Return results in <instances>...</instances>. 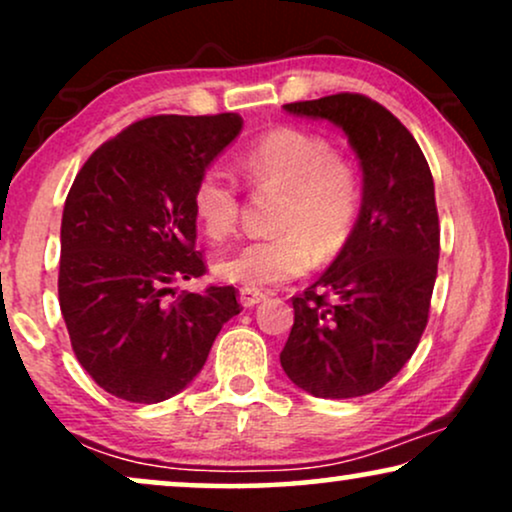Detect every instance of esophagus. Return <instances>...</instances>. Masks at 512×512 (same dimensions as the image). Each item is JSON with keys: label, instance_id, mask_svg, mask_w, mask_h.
I'll list each match as a JSON object with an SVG mask.
<instances>
[{"label": "esophagus", "instance_id": "obj_1", "mask_svg": "<svg viewBox=\"0 0 512 512\" xmlns=\"http://www.w3.org/2000/svg\"><path fill=\"white\" fill-rule=\"evenodd\" d=\"M265 300V293H261V291H251V289H242L240 291V303L247 307H256L258 303H263Z\"/></svg>", "mask_w": 512, "mask_h": 512}]
</instances>
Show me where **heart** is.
Instances as JSON below:
<instances>
[{
    "label": "heart",
    "instance_id": "b5f03b06",
    "mask_svg": "<svg viewBox=\"0 0 512 512\" xmlns=\"http://www.w3.org/2000/svg\"><path fill=\"white\" fill-rule=\"evenodd\" d=\"M240 167L256 186L284 188L275 221L282 233L249 240L221 256L214 265L221 279L251 291L270 289L303 277L317 249L333 256L345 247L361 212V181L324 137L291 125L275 128L242 151ZM191 212L209 240L221 242L235 230L240 195L221 165H207L198 174Z\"/></svg>",
    "mask_w": 512,
    "mask_h": 512
}]
</instances>
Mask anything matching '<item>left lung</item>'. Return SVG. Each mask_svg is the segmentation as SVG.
<instances>
[{
	"label": "left lung",
	"instance_id": "1",
	"mask_svg": "<svg viewBox=\"0 0 512 512\" xmlns=\"http://www.w3.org/2000/svg\"><path fill=\"white\" fill-rule=\"evenodd\" d=\"M347 135L363 172L361 212L317 282L293 296L284 373L317 398H356L396 377L429 321L440 226L433 177L398 118L359 93L291 102Z\"/></svg>",
	"mask_w": 512,
	"mask_h": 512
}]
</instances>
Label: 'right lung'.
<instances>
[{
    "label": "right lung",
    "mask_w": 512,
    "mask_h": 512,
    "mask_svg": "<svg viewBox=\"0 0 512 512\" xmlns=\"http://www.w3.org/2000/svg\"><path fill=\"white\" fill-rule=\"evenodd\" d=\"M240 130L237 114L142 118L104 142L69 188L60 310L76 359L111 396L179 394L240 314L233 286L179 296L172 286L205 275L191 191Z\"/></svg>",
    "instance_id": "add662e5"
}]
</instances>
